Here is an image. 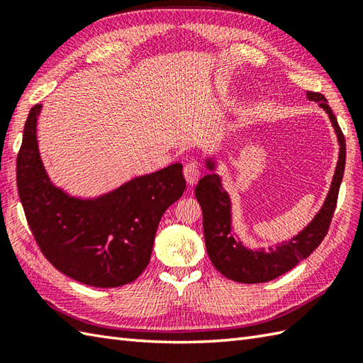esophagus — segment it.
Instances as JSON below:
<instances>
[{"label": "esophagus", "mask_w": 363, "mask_h": 363, "mask_svg": "<svg viewBox=\"0 0 363 363\" xmlns=\"http://www.w3.org/2000/svg\"><path fill=\"white\" fill-rule=\"evenodd\" d=\"M199 176H201V168H199V165L195 164V162H189V164L184 167V177H186V181L190 186H194L199 179Z\"/></svg>", "instance_id": "esophagus-1"}]
</instances>
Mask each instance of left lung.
<instances>
[{"label": "left lung", "instance_id": "left-lung-1", "mask_svg": "<svg viewBox=\"0 0 363 363\" xmlns=\"http://www.w3.org/2000/svg\"><path fill=\"white\" fill-rule=\"evenodd\" d=\"M307 98L309 101L318 103L321 109L328 113L335 130L340 151H338L335 173L325 203L309 225L299 230L295 237L281 242L276 248H269L268 252L264 248H246L234 234L233 203H230L229 194L223 187L221 176L215 173L217 172V160L212 156H207L204 160L209 173L203 179H199L195 189V196L203 209L206 250L213 267L230 281L260 284L276 279L277 276L296 267L303 259L309 257L328 234L337 206L338 189H340L343 179L346 145L335 115L328 106V99L317 91H307Z\"/></svg>", "mask_w": 363, "mask_h": 363}]
</instances>
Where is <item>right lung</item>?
<instances>
[{"instance_id":"obj_1","label":"right lung","mask_w":363,"mask_h":363,"mask_svg":"<svg viewBox=\"0 0 363 363\" xmlns=\"http://www.w3.org/2000/svg\"><path fill=\"white\" fill-rule=\"evenodd\" d=\"M29 111L17 157V186L28 225L43 256L60 273L91 287L135 281L148 267L162 215L186 190L182 165L137 176L107 194L81 198L54 186L38 151Z\"/></svg>"}]
</instances>
